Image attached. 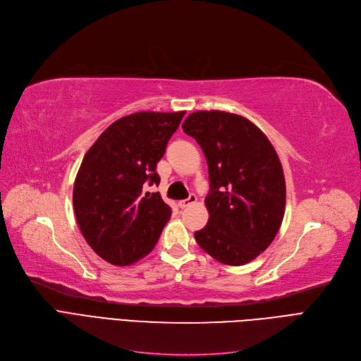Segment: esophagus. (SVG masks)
I'll return each mask as SVG.
<instances>
[{
  "label": "esophagus",
  "instance_id": "1",
  "mask_svg": "<svg viewBox=\"0 0 361 361\" xmlns=\"http://www.w3.org/2000/svg\"><path fill=\"white\" fill-rule=\"evenodd\" d=\"M195 202H197V195H195V194H190L188 198H185V200H179V202H178V206H179L180 209H185V207H188L190 204H192V203H195Z\"/></svg>",
  "mask_w": 361,
  "mask_h": 361
}]
</instances>
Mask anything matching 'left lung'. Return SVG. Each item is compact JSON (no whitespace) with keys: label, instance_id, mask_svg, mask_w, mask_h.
<instances>
[{"label":"left lung","instance_id":"left-lung-1","mask_svg":"<svg viewBox=\"0 0 361 361\" xmlns=\"http://www.w3.org/2000/svg\"><path fill=\"white\" fill-rule=\"evenodd\" d=\"M182 128L202 146L209 167V221L194 233L198 246L224 264L250 263L275 239L285 214L275 147L250 119L221 110L194 111Z\"/></svg>","mask_w":361,"mask_h":361}]
</instances>
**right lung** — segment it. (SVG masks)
Listing matches in <instances>:
<instances>
[{
  "instance_id": "add662e5",
  "label": "right lung",
  "mask_w": 361,
  "mask_h": 361,
  "mask_svg": "<svg viewBox=\"0 0 361 361\" xmlns=\"http://www.w3.org/2000/svg\"><path fill=\"white\" fill-rule=\"evenodd\" d=\"M185 111H137L111 123L83 157L73 206L85 240L103 259L130 266L154 250L171 209L145 183H159L157 163Z\"/></svg>"
}]
</instances>
